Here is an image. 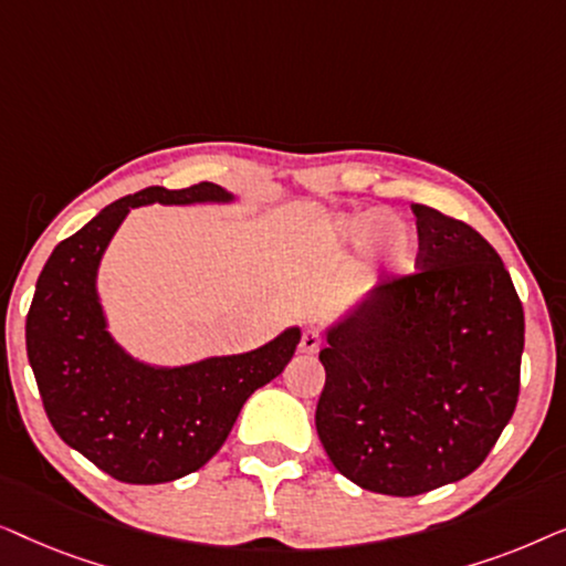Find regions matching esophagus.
<instances>
[{"label":"esophagus","instance_id":"34e87169","mask_svg":"<svg viewBox=\"0 0 566 566\" xmlns=\"http://www.w3.org/2000/svg\"><path fill=\"white\" fill-rule=\"evenodd\" d=\"M319 347H322V335H319V329L308 327V329L304 332V335H301L298 350L304 353V355H314V353H319Z\"/></svg>","mask_w":566,"mask_h":566}]
</instances>
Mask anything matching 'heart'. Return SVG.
Instances as JSON below:
<instances>
[{
    "label": "heart",
    "instance_id": "heart-1",
    "mask_svg": "<svg viewBox=\"0 0 566 566\" xmlns=\"http://www.w3.org/2000/svg\"><path fill=\"white\" fill-rule=\"evenodd\" d=\"M335 252H355L366 247L370 265L384 281H401L420 260V237L412 223L378 208L339 216L329 229Z\"/></svg>",
    "mask_w": 566,
    "mask_h": 566
}]
</instances>
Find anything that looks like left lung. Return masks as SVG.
<instances>
[{"label": "left lung", "mask_w": 566, "mask_h": 566, "mask_svg": "<svg viewBox=\"0 0 566 566\" xmlns=\"http://www.w3.org/2000/svg\"><path fill=\"white\" fill-rule=\"evenodd\" d=\"M417 273L327 327L316 432L363 490L415 497L479 469L515 412L523 304L494 247L415 203Z\"/></svg>", "instance_id": "8db88e82"}]
</instances>
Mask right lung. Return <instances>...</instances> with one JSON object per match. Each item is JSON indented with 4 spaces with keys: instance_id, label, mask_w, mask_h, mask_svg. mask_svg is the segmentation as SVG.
Returning a JSON list of instances; mask_svg holds the SVG:
<instances>
[{
    "instance_id": "1",
    "label": "right lung",
    "mask_w": 566,
    "mask_h": 566,
    "mask_svg": "<svg viewBox=\"0 0 566 566\" xmlns=\"http://www.w3.org/2000/svg\"><path fill=\"white\" fill-rule=\"evenodd\" d=\"M234 203L221 185L154 188L115 200L51 252L25 322L28 360L59 438L126 484L192 474L219 453L244 401L283 374L301 339L283 329L258 350L151 366L115 343L97 293L103 254L130 208Z\"/></svg>"
}]
</instances>
